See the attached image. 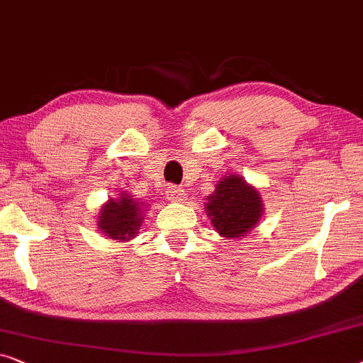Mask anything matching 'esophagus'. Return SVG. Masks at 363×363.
<instances>
[{
  "label": "esophagus",
  "mask_w": 363,
  "mask_h": 363,
  "mask_svg": "<svg viewBox=\"0 0 363 363\" xmlns=\"http://www.w3.org/2000/svg\"><path fill=\"white\" fill-rule=\"evenodd\" d=\"M169 197L172 201H184V197H186V194L181 187H176V186H171L169 187Z\"/></svg>",
  "instance_id": "1"
}]
</instances>
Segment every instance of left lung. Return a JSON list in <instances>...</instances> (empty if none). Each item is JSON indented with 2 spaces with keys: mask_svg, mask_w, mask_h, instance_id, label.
Returning <instances> with one entry per match:
<instances>
[{
  "mask_svg": "<svg viewBox=\"0 0 363 363\" xmlns=\"http://www.w3.org/2000/svg\"><path fill=\"white\" fill-rule=\"evenodd\" d=\"M207 216L222 237H243L262 217V199L240 176L228 174L207 197Z\"/></svg>",
  "mask_w": 363,
  "mask_h": 363,
  "instance_id": "8db88e82",
  "label": "left lung"
}]
</instances>
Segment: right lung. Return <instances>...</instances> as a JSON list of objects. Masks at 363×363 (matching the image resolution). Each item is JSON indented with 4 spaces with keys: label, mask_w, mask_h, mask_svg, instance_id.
Here are the masks:
<instances>
[{
    "label": "right lung",
    "mask_w": 363,
    "mask_h": 363,
    "mask_svg": "<svg viewBox=\"0 0 363 363\" xmlns=\"http://www.w3.org/2000/svg\"><path fill=\"white\" fill-rule=\"evenodd\" d=\"M143 202H138L128 194L120 199H110L100 213L99 225L106 237L115 240H128L136 237L143 222Z\"/></svg>",
    "instance_id": "add662e5"
}]
</instances>
